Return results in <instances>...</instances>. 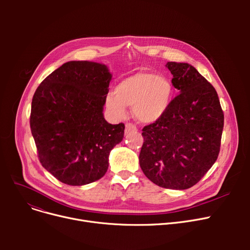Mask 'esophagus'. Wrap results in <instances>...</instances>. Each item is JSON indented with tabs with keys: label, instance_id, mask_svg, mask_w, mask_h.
<instances>
[{
	"label": "esophagus",
	"instance_id": "esophagus-1",
	"mask_svg": "<svg viewBox=\"0 0 250 250\" xmlns=\"http://www.w3.org/2000/svg\"><path fill=\"white\" fill-rule=\"evenodd\" d=\"M138 130V127L136 125H134L133 123H127L125 124V134H130V133H135Z\"/></svg>",
	"mask_w": 250,
	"mask_h": 250
}]
</instances>
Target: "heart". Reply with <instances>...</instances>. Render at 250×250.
Wrapping results in <instances>:
<instances>
[{"label": "heart", "mask_w": 250, "mask_h": 250, "mask_svg": "<svg viewBox=\"0 0 250 250\" xmlns=\"http://www.w3.org/2000/svg\"><path fill=\"white\" fill-rule=\"evenodd\" d=\"M173 92V86L167 78L142 71L118 83L114 94L109 93L105 97V104L118 117L126 113V106H133L139 121L153 123L167 111Z\"/></svg>", "instance_id": "heart-1"}]
</instances>
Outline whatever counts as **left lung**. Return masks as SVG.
Returning a JSON list of instances; mask_svg holds the SVG:
<instances>
[{
    "label": "left lung",
    "mask_w": 250,
    "mask_h": 250,
    "mask_svg": "<svg viewBox=\"0 0 250 250\" xmlns=\"http://www.w3.org/2000/svg\"><path fill=\"white\" fill-rule=\"evenodd\" d=\"M166 67L180 93L160 118L142 129L140 166L155 185L187 189L218 158L224 112L216 89L192 65L168 62Z\"/></svg>",
    "instance_id": "obj_1"
}]
</instances>
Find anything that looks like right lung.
<instances>
[{"mask_svg":"<svg viewBox=\"0 0 250 250\" xmlns=\"http://www.w3.org/2000/svg\"><path fill=\"white\" fill-rule=\"evenodd\" d=\"M110 80L106 65L73 61L48 75L33 95L30 128L39 162L65 185L100 179L109 152L123 141L125 124H108L102 113Z\"/></svg>","mask_w":250,"mask_h":250,"instance_id":"right-lung-1","label":"right lung"}]
</instances>
